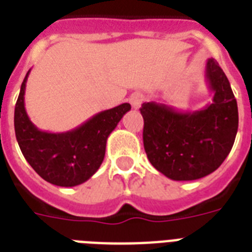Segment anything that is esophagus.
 Segmentation results:
<instances>
[{
  "instance_id": "obj_1",
  "label": "esophagus",
  "mask_w": 252,
  "mask_h": 252,
  "mask_svg": "<svg viewBox=\"0 0 252 252\" xmlns=\"http://www.w3.org/2000/svg\"><path fill=\"white\" fill-rule=\"evenodd\" d=\"M144 100H145V95L140 93V91H136V93H133L129 96V102L133 108H140L142 103H144Z\"/></svg>"
}]
</instances>
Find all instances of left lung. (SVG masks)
I'll use <instances>...</instances> for the list:
<instances>
[{"instance_id": "obj_1", "label": "left lung", "mask_w": 252, "mask_h": 252, "mask_svg": "<svg viewBox=\"0 0 252 252\" xmlns=\"http://www.w3.org/2000/svg\"><path fill=\"white\" fill-rule=\"evenodd\" d=\"M213 102L197 111H178L148 102L144 118V148L150 163L172 180L209 175L230 153L238 130V106L227 77L215 59L205 66Z\"/></svg>"}]
</instances>
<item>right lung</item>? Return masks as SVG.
Segmentation results:
<instances>
[{"instance_id": "right-lung-1", "label": "right lung", "mask_w": 252, "mask_h": 252, "mask_svg": "<svg viewBox=\"0 0 252 252\" xmlns=\"http://www.w3.org/2000/svg\"><path fill=\"white\" fill-rule=\"evenodd\" d=\"M22 82L14 111L18 145L30 166L44 180L60 187H74L94 175L106 153L107 138L130 110L123 103L94 115L84 124L63 133L40 130L30 120L25 108L27 77Z\"/></svg>"}]
</instances>
